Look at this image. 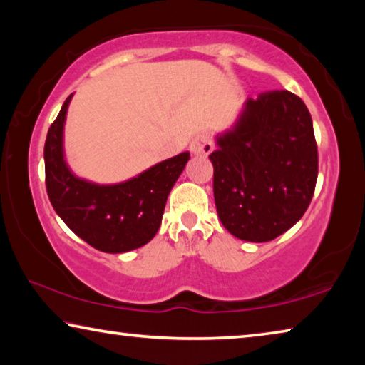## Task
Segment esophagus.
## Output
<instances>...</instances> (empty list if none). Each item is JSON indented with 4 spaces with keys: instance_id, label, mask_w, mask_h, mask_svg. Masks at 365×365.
I'll use <instances>...</instances> for the list:
<instances>
[{
    "instance_id": "34e87169",
    "label": "esophagus",
    "mask_w": 365,
    "mask_h": 365,
    "mask_svg": "<svg viewBox=\"0 0 365 365\" xmlns=\"http://www.w3.org/2000/svg\"><path fill=\"white\" fill-rule=\"evenodd\" d=\"M212 150H214V145L207 133L196 135V137L191 140V143H190V151L196 154V156H207V154Z\"/></svg>"
}]
</instances>
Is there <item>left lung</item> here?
Segmentation results:
<instances>
[{
  "label": "left lung",
  "mask_w": 365,
  "mask_h": 365,
  "mask_svg": "<svg viewBox=\"0 0 365 365\" xmlns=\"http://www.w3.org/2000/svg\"><path fill=\"white\" fill-rule=\"evenodd\" d=\"M215 145V207L233 237L265 243L302 217L317 182V145L301 98L285 90L248 98Z\"/></svg>",
  "instance_id": "8db88e82"
}]
</instances>
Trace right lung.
<instances>
[{
    "instance_id": "add662e5",
    "label": "right lung",
    "mask_w": 365,
    "mask_h": 365,
    "mask_svg": "<svg viewBox=\"0 0 365 365\" xmlns=\"http://www.w3.org/2000/svg\"><path fill=\"white\" fill-rule=\"evenodd\" d=\"M71 95L45 143L46 190L54 211L71 230L103 252H127L151 242L163 220L165 201L187 165L190 153L160 160L119 183H95L71 170L64 153V125Z\"/></svg>"
}]
</instances>
